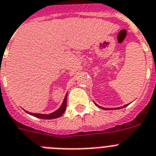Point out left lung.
I'll return each mask as SVG.
<instances>
[{
  "label": "left lung",
  "instance_id": "obj_1",
  "mask_svg": "<svg viewBox=\"0 0 156 156\" xmlns=\"http://www.w3.org/2000/svg\"><path fill=\"white\" fill-rule=\"evenodd\" d=\"M96 105H97V104H96ZM127 105H128V104H126V105H124V106H123V107H120V108H125V107H127ZM97 106H98V105H97ZM98 107H99V108H101V107H100V106H98ZM103 108V109H104V108ZM112 109H113V108H112ZM116 109H119V108H116Z\"/></svg>",
  "mask_w": 156,
  "mask_h": 156
}]
</instances>
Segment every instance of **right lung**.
<instances>
[{"instance_id":"right-lung-1","label":"right lung","mask_w":156,"mask_h":156,"mask_svg":"<svg viewBox=\"0 0 156 156\" xmlns=\"http://www.w3.org/2000/svg\"><path fill=\"white\" fill-rule=\"evenodd\" d=\"M67 106V95L64 97V100L63 101L61 106L59 108L58 110H56V112H54L52 113H50L48 115H45V114H37V113H32L29 112V114L35 117H37V118H40V119H56V118H59L61 115L64 114V112H65V109H66ZM29 113V112H28Z\"/></svg>"}]
</instances>
